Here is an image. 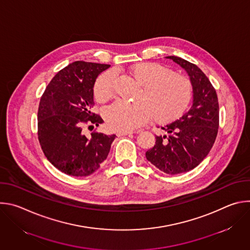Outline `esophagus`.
Masks as SVG:
<instances>
[{"mask_svg":"<svg viewBox=\"0 0 250 250\" xmlns=\"http://www.w3.org/2000/svg\"><path fill=\"white\" fill-rule=\"evenodd\" d=\"M133 132H135V131H120V132H118V134L119 135H127V134H131ZM136 132H139V130H137Z\"/></svg>","mask_w":250,"mask_h":250,"instance_id":"34e87169","label":"esophagus"}]
</instances>
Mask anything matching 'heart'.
I'll list each match as a JSON object with an SVG mask.
<instances>
[{
  "mask_svg": "<svg viewBox=\"0 0 250 250\" xmlns=\"http://www.w3.org/2000/svg\"><path fill=\"white\" fill-rule=\"evenodd\" d=\"M128 75L142 86L139 101H118L104 112L109 127L117 131H130L145 124L150 116L157 122L172 121L186 111L192 97V86L187 77L156 63L144 62L132 65ZM113 72L103 73L94 87L99 101L109 100L114 95Z\"/></svg>",
  "mask_w": 250,
  "mask_h": 250,
  "instance_id": "1",
  "label": "heart"
}]
</instances>
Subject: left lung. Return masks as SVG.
I'll use <instances>...</instances> for the list:
<instances>
[{
  "mask_svg": "<svg viewBox=\"0 0 250 250\" xmlns=\"http://www.w3.org/2000/svg\"><path fill=\"white\" fill-rule=\"evenodd\" d=\"M165 58L187 72L193 88V104L179 120L161 127L165 134L155 137L154 146L146 155L159 170L176 175L194 169L211 149L219 128V102L215 88L197 65L178 56Z\"/></svg>",
  "mask_w": 250,
  "mask_h": 250,
  "instance_id": "1",
  "label": "left lung"
}]
</instances>
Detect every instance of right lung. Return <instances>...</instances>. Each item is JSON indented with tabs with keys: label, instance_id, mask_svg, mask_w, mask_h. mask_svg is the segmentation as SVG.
Returning a JSON list of instances; mask_svg holds the SVG:
<instances>
[{
	"label": "right lung",
	"instance_id": "1",
	"mask_svg": "<svg viewBox=\"0 0 250 250\" xmlns=\"http://www.w3.org/2000/svg\"><path fill=\"white\" fill-rule=\"evenodd\" d=\"M111 65L75 61L61 69L47 85L38 113L39 140L48 161L61 172L76 177L93 174L106 159L116 134L92 132L84 124L99 126L102 118L92 113L94 84Z\"/></svg>",
	"mask_w": 250,
	"mask_h": 250
}]
</instances>
